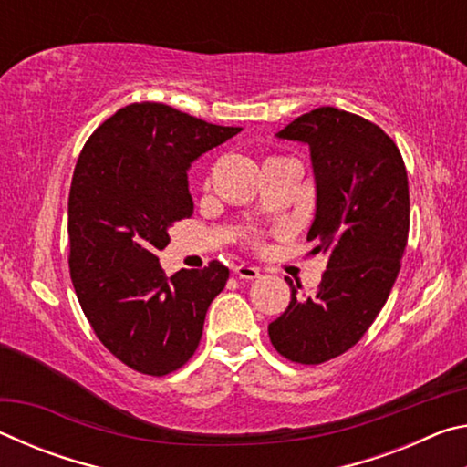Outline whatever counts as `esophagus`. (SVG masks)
I'll list each match as a JSON object with an SVG mask.
<instances>
[{"label":"esophagus","mask_w":467,"mask_h":467,"mask_svg":"<svg viewBox=\"0 0 467 467\" xmlns=\"http://www.w3.org/2000/svg\"><path fill=\"white\" fill-rule=\"evenodd\" d=\"M236 275H239V278H243V280H255V278H259V270L255 265H251V264H239V265H234V270H233Z\"/></svg>","instance_id":"obj_1"}]
</instances>
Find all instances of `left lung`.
<instances>
[{"label":"left lung","instance_id":"8db88e82","mask_svg":"<svg viewBox=\"0 0 467 467\" xmlns=\"http://www.w3.org/2000/svg\"><path fill=\"white\" fill-rule=\"evenodd\" d=\"M275 138L309 146L317 200L306 241L327 267L311 296L288 282V309L267 334L284 358L321 365L350 350L389 296L408 243V172L379 125L336 107L296 117Z\"/></svg>","mask_w":467,"mask_h":467}]
</instances>
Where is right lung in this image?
<instances>
[{
  "mask_svg": "<svg viewBox=\"0 0 467 467\" xmlns=\"http://www.w3.org/2000/svg\"><path fill=\"white\" fill-rule=\"evenodd\" d=\"M241 128L205 123L162 102H133L94 130L67 202L69 274L94 334L144 375H169L193 357L205 313L228 267L167 278L158 251L193 214L187 171Z\"/></svg>",
  "mask_w": 467,
  "mask_h": 467,
  "instance_id": "add662e5",
  "label": "right lung"
}]
</instances>
